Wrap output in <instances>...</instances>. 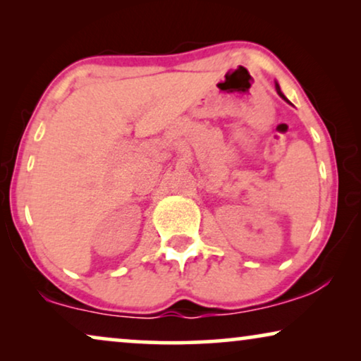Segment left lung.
Listing matches in <instances>:
<instances>
[{
	"label": "left lung",
	"instance_id": "1",
	"mask_svg": "<svg viewBox=\"0 0 361 361\" xmlns=\"http://www.w3.org/2000/svg\"><path fill=\"white\" fill-rule=\"evenodd\" d=\"M276 92H278V95H279L281 98H283V100H286V102H288V103H290V102L288 100V98H286V97L283 95V92H281V88H279V85H278V83H276Z\"/></svg>",
	"mask_w": 361,
	"mask_h": 361
}]
</instances>
